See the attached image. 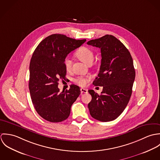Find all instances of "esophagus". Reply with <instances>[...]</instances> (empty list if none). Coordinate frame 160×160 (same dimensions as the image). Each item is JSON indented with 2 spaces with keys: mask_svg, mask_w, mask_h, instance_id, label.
Listing matches in <instances>:
<instances>
[{
  "mask_svg": "<svg viewBox=\"0 0 160 160\" xmlns=\"http://www.w3.org/2000/svg\"><path fill=\"white\" fill-rule=\"evenodd\" d=\"M87 92H88V90L86 89H84V88H81V93H87Z\"/></svg>",
  "mask_w": 160,
  "mask_h": 160,
  "instance_id": "obj_1",
  "label": "esophagus"
}]
</instances>
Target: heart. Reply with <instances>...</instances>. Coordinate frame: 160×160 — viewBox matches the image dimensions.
<instances>
[{
	"label": "heart",
	"mask_w": 160,
	"mask_h": 160,
	"mask_svg": "<svg viewBox=\"0 0 160 160\" xmlns=\"http://www.w3.org/2000/svg\"><path fill=\"white\" fill-rule=\"evenodd\" d=\"M76 56L81 61L83 62L90 65L92 63V62L93 60V52L91 49L87 47H81L79 48L76 52ZM64 64L65 66V68L69 70L71 68L72 66V61L70 58L68 57H66L64 60ZM91 77H82L79 76L76 79H75V82L78 83L79 85L81 86H86L88 82L90 80Z\"/></svg>",
	"instance_id": "heart-1"
}]
</instances>
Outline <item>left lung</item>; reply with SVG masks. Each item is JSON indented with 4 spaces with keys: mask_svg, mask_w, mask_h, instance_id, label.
Segmentation results:
<instances>
[{
    "mask_svg": "<svg viewBox=\"0 0 160 160\" xmlns=\"http://www.w3.org/2000/svg\"><path fill=\"white\" fill-rule=\"evenodd\" d=\"M101 50V65L98 77L93 82L103 86L100 95L89 90L92 100L88 104L94 119L108 122L122 113L131 98L136 77L133 60L128 48L112 35H105L87 42Z\"/></svg>",
    "mask_w": 160,
    "mask_h": 160,
    "instance_id": "1",
    "label": "left lung"
}]
</instances>
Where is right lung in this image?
Here are the masks:
<instances>
[{"label": "right lung", "instance_id": "add662e5", "mask_svg": "<svg viewBox=\"0 0 160 160\" xmlns=\"http://www.w3.org/2000/svg\"><path fill=\"white\" fill-rule=\"evenodd\" d=\"M86 39L76 40L63 34H52L35 49L29 65V89L32 102L42 118L52 122L68 118L71 107L81 93L79 86L71 84L60 92V80H65L64 60L69 53L79 47Z\"/></svg>", "mask_w": 160, "mask_h": 160}]
</instances>
